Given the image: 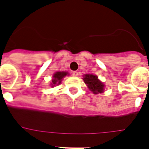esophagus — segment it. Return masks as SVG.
<instances>
[{
  "instance_id": "34e87169",
  "label": "esophagus",
  "mask_w": 149,
  "mask_h": 149,
  "mask_svg": "<svg viewBox=\"0 0 149 149\" xmlns=\"http://www.w3.org/2000/svg\"><path fill=\"white\" fill-rule=\"evenodd\" d=\"M72 74L73 77H77V76H78V72H77V71H73V72H72Z\"/></svg>"
}]
</instances>
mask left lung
Instances as JSON below:
<instances>
[{"instance_id": "1", "label": "left lung", "mask_w": 149, "mask_h": 149, "mask_svg": "<svg viewBox=\"0 0 149 149\" xmlns=\"http://www.w3.org/2000/svg\"><path fill=\"white\" fill-rule=\"evenodd\" d=\"M84 81L87 84L89 90L94 94H98V93L104 92L105 84L101 82L96 75L93 74H85L84 76Z\"/></svg>"}]
</instances>
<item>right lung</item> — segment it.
<instances>
[{
    "label": "right lung",
    "instance_id": "right-lung-1",
    "mask_svg": "<svg viewBox=\"0 0 149 149\" xmlns=\"http://www.w3.org/2000/svg\"><path fill=\"white\" fill-rule=\"evenodd\" d=\"M69 73L67 72H56L53 75V79L51 83V87H54L55 85L61 84L62 79Z\"/></svg>",
    "mask_w": 149,
    "mask_h": 149
}]
</instances>
